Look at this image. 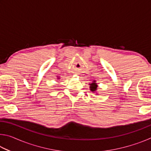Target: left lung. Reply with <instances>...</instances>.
I'll return each instance as SVG.
<instances>
[{
  "label": "left lung",
  "mask_w": 151,
  "mask_h": 151,
  "mask_svg": "<svg viewBox=\"0 0 151 151\" xmlns=\"http://www.w3.org/2000/svg\"><path fill=\"white\" fill-rule=\"evenodd\" d=\"M90 90L92 91V92H95L96 91V89H97V85H96V82L95 81H93V83H92L91 84H90Z\"/></svg>",
  "instance_id": "8db88e82"
}]
</instances>
